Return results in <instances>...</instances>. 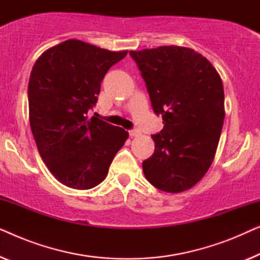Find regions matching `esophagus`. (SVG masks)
I'll return each instance as SVG.
<instances>
[{"label": "esophagus", "mask_w": 260, "mask_h": 260, "mask_svg": "<svg viewBox=\"0 0 260 260\" xmlns=\"http://www.w3.org/2000/svg\"><path fill=\"white\" fill-rule=\"evenodd\" d=\"M129 135H130V137H136V136H138V135H140V131H138V130H130Z\"/></svg>", "instance_id": "34e87169"}]
</instances>
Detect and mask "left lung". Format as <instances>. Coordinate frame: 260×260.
Masks as SVG:
<instances>
[{
	"instance_id": "8db88e82",
	"label": "left lung",
	"mask_w": 260,
	"mask_h": 260,
	"mask_svg": "<svg viewBox=\"0 0 260 260\" xmlns=\"http://www.w3.org/2000/svg\"><path fill=\"white\" fill-rule=\"evenodd\" d=\"M147 84L163 129L152 135L155 151L143 161L149 182L167 193L194 187L208 172L225 118L218 71L200 53L181 46L130 51Z\"/></svg>"
}]
</instances>
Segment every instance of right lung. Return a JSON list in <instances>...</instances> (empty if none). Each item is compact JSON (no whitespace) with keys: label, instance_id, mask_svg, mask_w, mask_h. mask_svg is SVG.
<instances>
[{"label":"right lung","instance_id":"add662e5","mask_svg":"<svg viewBox=\"0 0 260 260\" xmlns=\"http://www.w3.org/2000/svg\"><path fill=\"white\" fill-rule=\"evenodd\" d=\"M127 51L111 52L71 39L39 56L28 83L29 123L52 175L73 189H90L108 175L129 133L87 112L103 78Z\"/></svg>","mask_w":260,"mask_h":260}]
</instances>
